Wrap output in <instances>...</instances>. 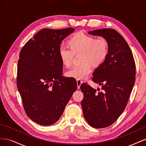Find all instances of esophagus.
I'll list each match as a JSON object with an SVG mask.
<instances>
[{
	"instance_id": "esophagus-1",
	"label": "esophagus",
	"mask_w": 146,
	"mask_h": 146,
	"mask_svg": "<svg viewBox=\"0 0 146 146\" xmlns=\"http://www.w3.org/2000/svg\"><path fill=\"white\" fill-rule=\"evenodd\" d=\"M82 82L80 80H77V88L78 89H80V86L82 84Z\"/></svg>"
}]
</instances>
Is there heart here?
I'll list each match as a JSON object with an SVG mask.
<instances>
[{
  "label": "heart",
  "mask_w": 146,
  "mask_h": 146,
  "mask_svg": "<svg viewBox=\"0 0 146 146\" xmlns=\"http://www.w3.org/2000/svg\"><path fill=\"white\" fill-rule=\"evenodd\" d=\"M70 48L61 45L58 48L60 61L66 67L71 64L74 54H80V64L73 66L66 72L68 77L85 80L92 70V65L99 66L104 63L108 54V44L104 38H97L83 32H77L68 41Z\"/></svg>",
  "instance_id": "1"
}]
</instances>
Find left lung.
<instances>
[{
    "mask_svg": "<svg viewBox=\"0 0 146 146\" xmlns=\"http://www.w3.org/2000/svg\"><path fill=\"white\" fill-rule=\"evenodd\" d=\"M102 36L108 44V54L92 74V81L102 86L98 90L83 83L82 101L86 121L94 128L107 127L124 111L135 81V63L127 42L117 31L103 29L88 32Z\"/></svg>",
    "mask_w": 146,
    "mask_h": 146,
    "instance_id": "1",
    "label": "left lung"
}]
</instances>
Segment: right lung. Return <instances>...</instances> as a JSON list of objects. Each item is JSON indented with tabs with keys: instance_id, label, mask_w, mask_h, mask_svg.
<instances>
[{
	"instance_id": "right-lung-1",
	"label": "right lung",
	"mask_w": 146,
	"mask_h": 146,
	"mask_svg": "<svg viewBox=\"0 0 146 146\" xmlns=\"http://www.w3.org/2000/svg\"><path fill=\"white\" fill-rule=\"evenodd\" d=\"M69 27L44 29L25 44L17 64V86L26 114L39 125L54 124L62 115L77 85L62 76L58 48L74 32Z\"/></svg>"
}]
</instances>
